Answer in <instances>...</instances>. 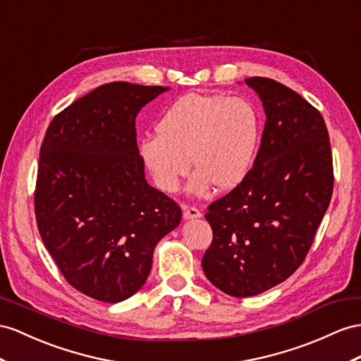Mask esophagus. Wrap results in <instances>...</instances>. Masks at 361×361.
Returning <instances> with one entry per match:
<instances>
[{
  "label": "esophagus",
  "instance_id": "obj_1",
  "mask_svg": "<svg viewBox=\"0 0 361 361\" xmlns=\"http://www.w3.org/2000/svg\"><path fill=\"white\" fill-rule=\"evenodd\" d=\"M183 216H184V219L201 218V212H200L197 207H192V206H183Z\"/></svg>",
  "mask_w": 361,
  "mask_h": 361
}]
</instances>
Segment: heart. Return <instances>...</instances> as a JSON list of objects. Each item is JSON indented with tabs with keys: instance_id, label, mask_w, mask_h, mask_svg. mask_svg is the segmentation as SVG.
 Listing matches in <instances>:
<instances>
[{
	"instance_id": "1",
	"label": "heart",
	"mask_w": 361,
	"mask_h": 361,
	"mask_svg": "<svg viewBox=\"0 0 361 361\" xmlns=\"http://www.w3.org/2000/svg\"><path fill=\"white\" fill-rule=\"evenodd\" d=\"M261 135V117L241 97L188 94L168 108L157 125V137L146 138L140 152L157 186L175 192L190 169V189L204 193L212 183L232 189L252 168Z\"/></svg>"
}]
</instances>
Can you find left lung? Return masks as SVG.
Masks as SVG:
<instances>
[{
    "mask_svg": "<svg viewBox=\"0 0 361 361\" xmlns=\"http://www.w3.org/2000/svg\"><path fill=\"white\" fill-rule=\"evenodd\" d=\"M267 114L245 178L207 207L214 232L202 270L216 288L250 298L299 269L329 206L334 169L317 108L269 78H248Z\"/></svg>",
    "mask_w": 361,
    "mask_h": 361,
    "instance_id": "obj_1",
    "label": "left lung"
}]
</instances>
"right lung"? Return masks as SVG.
Here are the masks:
<instances>
[{"label":"right lung","instance_id":"obj_1","mask_svg":"<svg viewBox=\"0 0 361 361\" xmlns=\"http://www.w3.org/2000/svg\"><path fill=\"white\" fill-rule=\"evenodd\" d=\"M168 87L109 82L54 116L41 145L35 215L66 281L100 302L142 288L181 207L146 183L135 117Z\"/></svg>","mask_w":361,"mask_h":361}]
</instances>
